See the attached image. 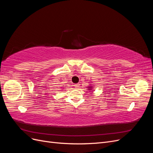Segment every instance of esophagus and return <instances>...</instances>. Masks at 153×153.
I'll use <instances>...</instances> for the list:
<instances>
[{
    "mask_svg": "<svg viewBox=\"0 0 153 153\" xmlns=\"http://www.w3.org/2000/svg\"><path fill=\"white\" fill-rule=\"evenodd\" d=\"M74 85H75V87L76 88H78V87H79L80 84H75Z\"/></svg>",
    "mask_w": 153,
    "mask_h": 153,
    "instance_id": "1",
    "label": "esophagus"
}]
</instances>
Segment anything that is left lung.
I'll return each mask as SVG.
<instances>
[{
    "label": "left lung",
    "mask_w": 153,
    "mask_h": 153,
    "mask_svg": "<svg viewBox=\"0 0 153 153\" xmlns=\"http://www.w3.org/2000/svg\"><path fill=\"white\" fill-rule=\"evenodd\" d=\"M89 88H91V87H89Z\"/></svg>",
    "instance_id": "1"
}]
</instances>
